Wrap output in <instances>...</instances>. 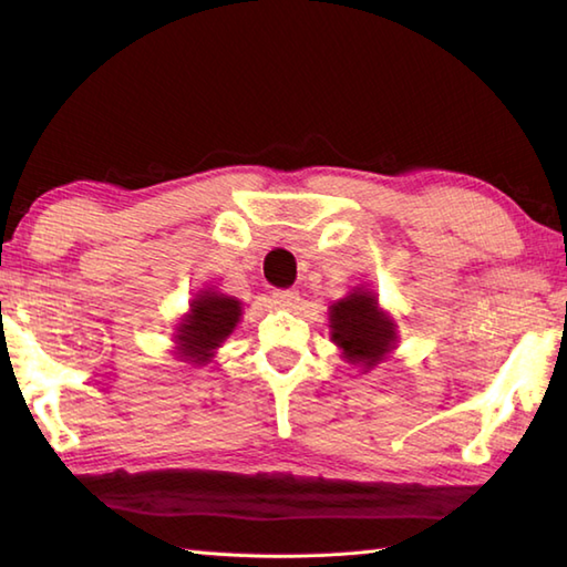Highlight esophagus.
<instances>
[{
    "label": "esophagus",
    "instance_id": "34e87169",
    "mask_svg": "<svg viewBox=\"0 0 567 567\" xmlns=\"http://www.w3.org/2000/svg\"><path fill=\"white\" fill-rule=\"evenodd\" d=\"M274 301L279 303V306H284V308H291L298 301V291H296V288H276Z\"/></svg>",
    "mask_w": 567,
    "mask_h": 567
}]
</instances>
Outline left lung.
I'll list each match as a JSON object with an SVG mask.
<instances>
[{"mask_svg":"<svg viewBox=\"0 0 567 567\" xmlns=\"http://www.w3.org/2000/svg\"><path fill=\"white\" fill-rule=\"evenodd\" d=\"M330 328H333V340L346 350L352 365H378L394 340V323L378 311L375 296L365 291L350 293L333 306Z\"/></svg>","mask_w":567,"mask_h":567,"instance_id":"left-lung-1","label":"left lung"}]
</instances>
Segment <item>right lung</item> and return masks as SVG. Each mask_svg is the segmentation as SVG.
I'll return each mask as SVG.
<instances>
[{
    "mask_svg": "<svg viewBox=\"0 0 567 567\" xmlns=\"http://www.w3.org/2000/svg\"><path fill=\"white\" fill-rule=\"evenodd\" d=\"M241 306L229 296L202 293L189 306V316L179 326V358L192 362H207L212 350L227 338L239 323Z\"/></svg>",
    "mask_w": 567,
    "mask_h": 567,
    "instance_id": "1",
    "label": "right lung"
}]
</instances>
